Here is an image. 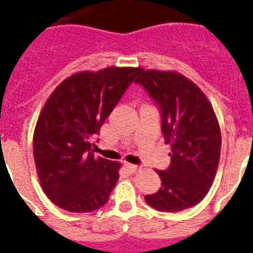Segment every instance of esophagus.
Instances as JSON below:
<instances>
[{
    "instance_id": "obj_1",
    "label": "esophagus",
    "mask_w": 253,
    "mask_h": 253,
    "mask_svg": "<svg viewBox=\"0 0 253 253\" xmlns=\"http://www.w3.org/2000/svg\"><path fill=\"white\" fill-rule=\"evenodd\" d=\"M126 169L130 171V173H137V171H140L141 170V166H137V165H133V164H126Z\"/></svg>"
}]
</instances>
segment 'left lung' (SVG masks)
<instances>
[{"instance_id": "left-lung-1", "label": "left lung", "mask_w": 253, "mask_h": 253, "mask_svg": "<svg viewBox=\"0 0 253 253\" xmlns=\"http://www.w3.org/2000/svg\"><path fill=\"white\" fill-rule=\"evenodd\" d=\"M134 82L160 105L165 144L171 148L169 168L156 170L161 189L145 201L162 212L195 206L209 193L220 158L222 134L214 108L201 88L177 71L140 68Z\"/></svg>"}]
</instances>
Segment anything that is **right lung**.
I'll use <instances>...</instances> for the list:
<instances>
[{"instance_id":"obj_1","label":"right lung","mask_w":253,"mask_h":253,"mask_svg":"<svg viewBox=\"0 0 253 253\" xmlns=\"http://www.w3.org/2000/svg\"><path fill=\"white\" fill-rule=\"evenodd\" d=\"M140 67L79 71L52 91L33 137L39 182L48 199L70 212H92L108 202L120 162L93 156V138Z\"/></svg>"}]
</instances>
